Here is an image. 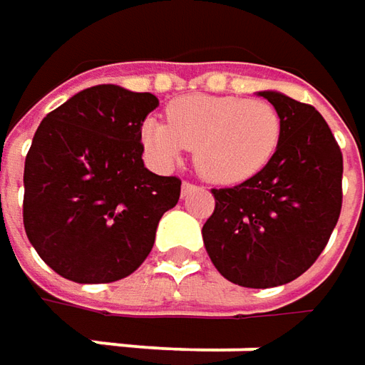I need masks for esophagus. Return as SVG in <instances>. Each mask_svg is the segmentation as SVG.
<instances>
[{
  "instance_id": "1",
  "label": "esophagus",
  "mask_w": 365,
  "mask_h": 365,
  "mask_svg": "<svg viewBox=\"0 0 365 365\" xmlns=\"http://www.w3.org/2000/svg\"><path fill=\"white\" fill-rule=\"evenodd\" d=\"M197 190V185H192V182H182V195L187 197L189 192H195Z\"/></svg>"
}]
</instances>
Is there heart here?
I'll return each instance as SVG.
<instances>
[{"mask_svg":"<svg viewBox=\"0 0 365 365\" xmlns=\"http://www.w3.org/2000/svg\"><path fill=\"white\" fill-rule=\"evenodd\" d=\"M168 121L150 118L142 140L160 166L195 148V166L219 185L244 182L272 160L282 138L278 109L262 99L189 95L168 106Z\"/></svg>","mask_w":365,"mask_h":365,"instance_id":"heart-1","label":"heart"}]
</instances>
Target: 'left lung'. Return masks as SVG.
<instances>
[{
	"instance_id": "obj_1",
	"label": "left lung",
	"mask_w": 365,
	"mask_h": 365,
	"mask_svg": "<svg viewBox=\"0 0 365 365\" xmlns=\"http://www.w3.org/2000/svg\"><path fill=\"white\" fill-rule=\"evenodd\" d=\"M258 95L282 118L280 144L258 175L213 189L203 244L230 282L272 288L307 272L329 242L341 213L344 156L315 107L278 91Z\"/></svg>"
}]
</instances>
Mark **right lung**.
I'll return each instance as SVG.
<instances>
[{
    "label": "right lung",
    "mask_w": 365,
    "mask_h": 365,
    "mask_svg": "<svg viewBox=\"0 0 365 365\" xmlns=\"http://www.w3.org/2000/svg\"><path fill=\"white\" fill-rule=\"evenodd\" d=\"M152 93L95 85L50 111L24 166V227L38 256L78 284L115 282L148 258L180 180L150 173L142 123Z\"/></svg>",
    "instance_id": "1"
}]
</instances>
